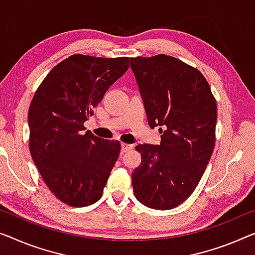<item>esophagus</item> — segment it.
<instances>
[{
    "mask_svg": "<svg viewBox=\"0 0 255 255\" xmlns=\"http://www.w3.org/2000/svg\"><path fill=\"white\" fill-rule=\"evenodd\" d=\"M132 149L131 144H127V143H121V153H126V152L130 151Z\"/></svg>",
    "mask_w": 255,
    "mask_h": 255,
    "instance_id": "1",
    "label": "esophagus"
}]
</instances>
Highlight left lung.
<instances>
[{
  "instance_id": "left-lung-1",
  "label": "left lung",
  "mask_w": 255,
  "mask_h": 255,
  "mask_svg": "<svg viewBox=\"0 0 255 255\" xmlns=\"http://www.w3.org/2000/svg\"><path fill=\"white\" fill-rule=\"evenodd\" d=\"M151 128L162 127L160 145L138 144L131 174L134 195L154 210H172L195 191L215 144L218 111L200 71L167 55L130 58Z\"/></svg>"
}]
</instances>
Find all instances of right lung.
<instances>
[{
    "mask_svg": "<svg viewBox=\"0 0 255 255\" xmlns=\"http://www.w3.org/2000/svg\"><path fill=\"white\" fill-rule=\"evenodd\" d=\"M129 67L128 57L72 55L49 72L28 110L29 151L49 190L72 207L101 198L119 140L85 130V121Z\"/></svg>",
    "mask_w": 255,
    "mask_h": 255,
    "instance_id": "add662e5",
    "label": "right lung"
}]
</instances>
